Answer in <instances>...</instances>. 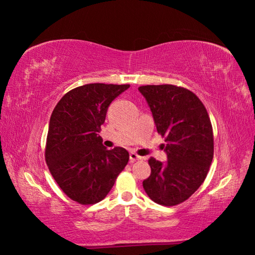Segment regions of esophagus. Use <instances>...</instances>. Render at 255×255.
<instances>
[{
  "instance_id": "34e87169",
  "label": "esophagus",
  "mask_w": 255,
  "mask_h": 255,
  "mask_svg": "<svg viewBox=\"0 0 255 255\" xmlns=\"http://www.w3.org/2000/svg\"><path fill=\"white\" fill-rule=\"evenodd\" d=\"M129 158H130V162L133 163V162L139 161V159H141V156H139V155H137L136 153H130V154H129Z\"/></svg>"
}]
</instances>
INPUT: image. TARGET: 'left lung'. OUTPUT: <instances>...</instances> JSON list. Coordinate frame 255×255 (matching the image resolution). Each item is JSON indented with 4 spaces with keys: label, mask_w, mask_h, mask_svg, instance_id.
Masks as SVG:
<instances>
[{
    "label": "left lung",
    "mask_w": 255,
    "mask_h": 255,
    "mask_svg": "<svg viewBox=\"0 0 255 255\" xmlns=\"http://www.w3.org/2000/svg\"><path fill=\"white\" fill-rule=\"evenodd\" d=\"M152 111L167 161L150 157V175L143 181L145 192L163 206L179 205L197 191L214 157L213 127L205 106L195 93L180 86L138 88Z\"/></svg>",
    "instance_id": "8db88e82"
}]
</instances>
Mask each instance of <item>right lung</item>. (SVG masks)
I'll return each instance as SVG.
<instances>
[{
  "label": "right lung",
  "instance_id": "right-lung-1",
  "mask_svg": "<svg viewBox=\"0 0 255 255\" xmlns=\"http://www.w3.org/2000/svg\"><path fill=\"white\" fill-rule=\"evenodd\" d=\"M92 83L71 90L51 114L45 158L64 193L81 205L105 199L129 153L123 147L107 149L99 135L110 103L129 88Z\"/></svg>",
  "mask_w": 255,
  "mask_h": 255
}]
</instances>
